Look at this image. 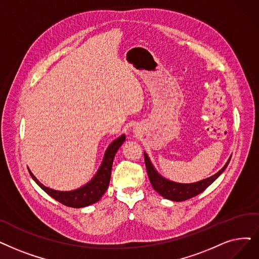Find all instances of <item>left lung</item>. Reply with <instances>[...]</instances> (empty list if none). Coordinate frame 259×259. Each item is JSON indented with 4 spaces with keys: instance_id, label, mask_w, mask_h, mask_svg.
I'll return each instance as SVG.
<instances>
[{
    "instance_id": "8db88e82",
    "label": "left lung",
    "mask_w": 259,
    "mask_h": 259,
    "mask_svg": "<svg viewBox=\"0 0 259 259\" xmlns=\"http://www.w3.org/2000/svg\"><path fill=\"white\" fill-rule=\"evenodd\" d=\"M144 157H145L146 169H147L148 178L150 180V183H151L152 187L162 197H164L166 199L172 200V201H184V200L190 199V198H193V197L201 194L202 192H204V190L224 171V169H226L227 166L230 163V160H231L230 159L227 162V164L224 165L222 169H220L216 175L211 176L210 178L202 180V181H199L197 183L180 184V183H175V182L168 181V180L161 177L159 174L155 171L150 160L148 159L147 154L144 153Z\"/></svg>"
}]
</instances>
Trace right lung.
<instances>
[{"instance_id": "1", "label": "right lung", "mask_w": 259, "mask_h": 259, "mask_svg": "<svg viewBox=\"0 0 259 259\" xmlns=\"http://www.w3.org/2000/svg\"><path fill=\"white\" fill-rule=\"evenodd\" d=\"M125 140L126 137L121 136L112 143L106 151L105 159L103 161L102 166H100L96 176L92 179V181L88 183L87 185L80 187L79 189L73 190V192H58V190L48 188L42 185L30 171L29 174L31 178L35 180V182L44 190V192L55 200L60 202L63 205L76 208L91 205L95 203V202H97L106 193L110 182L112 164H113L115 153L117 152L121 144L125 142Z\"/></svg>"}]
</instances>
